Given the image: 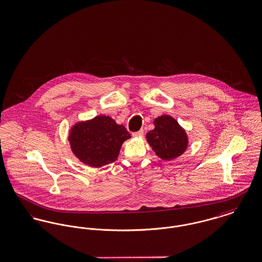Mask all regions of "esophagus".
<instances>
[{
	"label": "esophagus",
	"instance_id": "obj_1",
	"mask_svg": "<svg viewBox=\"0 0 262 262\" xmlns=\"http://www.w3.org/2000/svg\"><path fill=\"white\" fill-rule=\"evenodd\" d=\"M133 136L135 137V138H141L143 136V130L141 129V130H139V132H135V133H133Z\"/></svg>",
	"mask_w": 262,
	"mask_h": 262
}]
</instances>
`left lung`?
I'll return each mask as SVG.
<instances>
[{"label": "left lung", "instance_id": "obj_1", "mask_svg": "<svg viewBox=\"0 0 262 262\" xmlns=\"http://www.w3.org/2000/svg\"><path fill=\"white\" fill-rule=\"evenodd\" d=\"M154 123L155 128L146 134V141L159 158L171 161L185 151L187 136L178 121L169 116H161Z\"/></svg>", "mask_w": 262, "mask_h": 262}]
</instances>
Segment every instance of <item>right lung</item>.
Returning <instances> with one entry per match:
<instances>
[{
  "mask_svg": "<svg viewBox=\"0 0 262 262\" xmlns=\"http://www.w3.org/2000/svg\"><path fill=\"white\" fill-rule=\"evenodd\" d=\"M130 138L126 128L112 118L98 116L76 123L69 141L74 155L92 167H101L118 160L121 144Z\"/></svg>",
  "mask_w": 262,
  "mask_h": 262,
  "instance_id": "1",
  "label": "right lung"
}]
</instances>
